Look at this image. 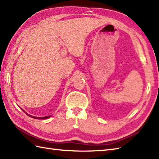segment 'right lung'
<instances>
[{"label":"right lung","mask_w":159,"mask_h":159,"mask_svg":"<svg viewBox=\"0 0 159 159\" xmlns=\"http://www.w3.org/2000/svg\"><path fill=\"white\" fill-rule=\"evenodd\" d=\"M21 110H23V112H24L25 114H26L28 116H30L31 118H33V119H49V118H50V117L51 116V115H50V116H43V117H37V116H32V115H30V114H28V113L25 112L23 109H21Z\"/></svg>","instance_id":"add662e5"}]
</instances>
